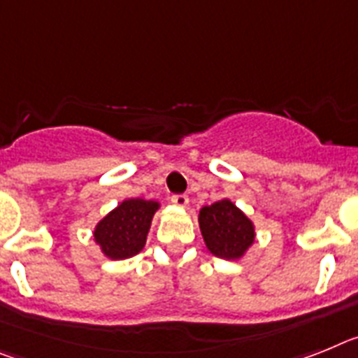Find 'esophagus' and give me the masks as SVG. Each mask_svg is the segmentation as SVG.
<instances>
[{
    "label": "esophagus",
    "instance_id": "1",
    "mask_svg": "<svg viewBox=\"0 0 358 358\" xmlns=\"http://www.w3.org/2000/svg\"><path fill=\"white\" fill-rule=\"evenodd\" d=\"M171 201L176 205V207H187L189 205V198L185 194H175V196H171Z\"/></svg>",
    "mask_w": 358,
    "mask_h": 358
}]
</instances>
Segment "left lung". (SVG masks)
<instances>
[{
  "label": "left lung",
  "instance_id": "left-lung-1",
  "mask_svg": "<svg viewBox=\"0 0 358 358\" xmlns=\"http://www.w3.org/2000/svg\"><path fill=\"white\" fill-rule=\"evenodd\" d=\"M198 223L207 250L222 259H241L256 241L254 222L229 198L201 207Z\"/></svg>",
  "mask_w": 358,
  "mask_h": 358
}]
</instances>
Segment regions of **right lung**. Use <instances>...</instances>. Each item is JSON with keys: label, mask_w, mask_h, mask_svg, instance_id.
I'll return each mask as SVG.
<instances>
[{"label": "right lung", "mask_w": 358, "mask_h": 358, "mask_svg": "<svg viewBox=\"0 0 358 358\" xmlns=\"http://www.w3.org/2000/svg\"><path fill=\"white\" fill-rule=\"evenodd\" d=\"M160 201L127 198L106 214L93 229V241L108 259L120 261L141 252Z\"/></svg>", "instance_id": "1"}]
</instances>
